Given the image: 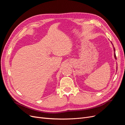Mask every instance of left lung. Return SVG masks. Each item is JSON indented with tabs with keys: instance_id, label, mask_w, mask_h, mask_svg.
<instances>
[{
	"instance_id": "8db88e82",
	"label": "left lung",
	"mask_w": 125,
	"mask_h": 125,
	"mask_svg": "<svg viewBox=\"0 0 125 125\" xmlns=\"http://www.w3.org/2000/svg\"><path fill=\"white\" fill-rule=\"evenodd\" d=\"M111 43H112V42H111ZM112 44L113 45V49H114V57H115V59H116V54H115V48L114 47V45H113V44L112 43ZM117 68V69H116V70H117V67H116Z\"/></svg>"
}]
</instances>
